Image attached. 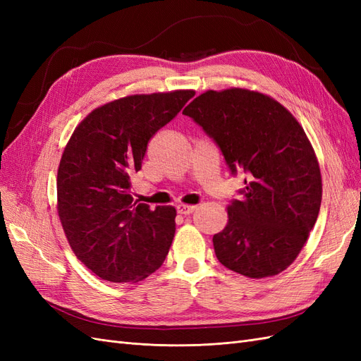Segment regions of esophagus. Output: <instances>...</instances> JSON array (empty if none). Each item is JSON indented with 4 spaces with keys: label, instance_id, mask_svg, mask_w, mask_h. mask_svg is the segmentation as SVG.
Segmentation results:
<instances>
[{
    "label": "esophagus",
    "instance_id": "34e87169",
    "mask_svg": "<svg viewBox=\"0 0 361 361\" xmlns=\"http://www.w3.org/2000/svg\"><path fill=\"white\" fill-rule=\"evenodd\" d=\"M195 209H197V206H194V204H183V203L178 204V212L182 214V215H190Z\"/></svg>",
    "mask_w": 361,
    "mask_h": 361
}]
</instances>
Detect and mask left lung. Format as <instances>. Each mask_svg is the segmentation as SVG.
Returning a JSON list of instances; mask_svg holds the SVG:
<instances>
[{
  "mask_svg": "<svg viewBox=\"0 0 361 361\" xmlns=\"http://www.w3.org/2000/svg\"><path fill=\"white\" fill-rule=\"evenodd\" d=\"M183 114L215 140L232 173H247L243 200L227 206V224L212 238L216 259L250 279L280 274L307 241L322 200L302 126L271 96L239 87L207 90Z\"/></svg>",
  "mask_w": 361,
  "mask_h": 361,
  "instance_id": "obj_1",
  "label": "left lung"
}]
</instances>
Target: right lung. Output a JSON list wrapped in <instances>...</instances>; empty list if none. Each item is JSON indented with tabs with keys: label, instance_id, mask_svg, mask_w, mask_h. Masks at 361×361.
Masks as SVG:
<instances>
[{
	"label": "right lung",
	"instance_id": "add662e5",
	"mask_svg": "<svg viewBox=\"0 0 361 361\" xmlns=\"http://www.w3.org/2000/svg\"><path fill=\"white\" fill-rule=\"evenodd\" d=\"M194 90L133 94L106 102L75 128L60 159L57 211L68 243L97 277L137 283L166 260L176 209L137 203L130 178L149 140L176 116Z\"/></svg>",
	"mask_w": 361,
	"mask_h": 361
}]
</instances>
